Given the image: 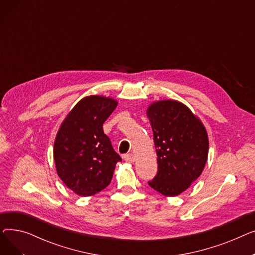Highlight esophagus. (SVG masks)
Returning <instances> with one entry per match:
<instances>
[{"mask_svg":"<svg viewBox=\"0 0 255 255\" xmlns=\"http://www.w3.org/2000/svg\"><path fill=\"white\" fill-rule=\"evenodd\" d=\"M134 155H133L132 153H129V154H126V155H123V159L125 160V161L127 162H133L134 161Z\"/></svg>","mask_w":255,"mask_h":255,"instance_id":"34e87169","label":"esophagus"}]
</instances>
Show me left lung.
Here are the masks:
<instances>
[{"label": "left lung", "instance_id": "8db88e82", "mask_svg": "<svg viewBox=\"0 0 255 255\" xmlns=\"http://www.w3.org/2000/svg\"><path fill=\"white\" fill-rule=\"evenodd\" d=\"M146 116L158 163L157 175L148 184L165 196H177L202 175L209 153L207 130L202 121L177 100L153 102Z\"/></svg>", "mask_w": 255, "mask_h": 255}]
</instances>
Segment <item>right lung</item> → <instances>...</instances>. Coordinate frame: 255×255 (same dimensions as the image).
I'll list each match as a JSON object with an SVG mask.
<instances>
[{
  "mask_svg": "<svg viewBox=\"0 0 255 255\" xmlns=\"http://www.w3.org/2000/svg\"><path fill=\"white\" fill-rule=\"evenodd\" d=\"M118 105L113 98H83L67 115L53 144V159L64 184L80 196H91L110 185L122 161L103 132V123Z\"/></svg>",
  "mask_w": 255,
  "mask_h": 255,
  "instance_id": "1",
  "label": "right lung"
}]
</instances>
